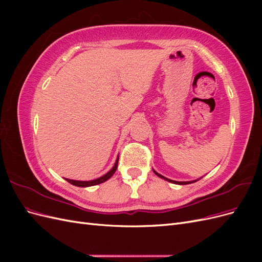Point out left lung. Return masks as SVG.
I'll return each mask as SVG.
<instances>
[{
	"label": "left lung",
	"mask_w": 262,
	"mask_h": 262,
	"mask_svg": "<svg viewBox=\"0 0 262 262\" xmlns=\"http://www.w3.org/2000/svg\"><path fill=\"white\" fill-rule=\"evenodd\" d=\"M153 171L155 172V175H157L158 177L160 178H162V179H164V180H167V181H169V182H171V184H176V185H188V184H192V182H195V181H198V180H200L201 178H199V179H195V180H191V181H176V180H171V179H168V178H166V177H164L163 175H161V173H158L157 171H155L154 169H153Z\"/></svg>",
	"instance_id": "8db88e82"
}]
</instances>
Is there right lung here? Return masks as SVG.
Returning <instances> with one entry per match:
<instances>
[{
    "mask_svg": "<svg viewBox=\"0 0 262 262\" xmlns=\"http://www.w3.org/2000/svg\"><path fill=\"white\" fill-rule=\"evenodd\" d=\"M118 161H119V156L117 157L116 160V163L114 165V167L110 169L107 173H105L104 176H101L97 179H94V180H89V181H82V180H73V179H68V178H64L67 181H69L71 185L73 186H76V187H91V186H96V185H99V184H102V182L107 181L109 178H112L113 175L115 173V171L117 170V167H118Z\"/></svg>",
    "mask_w": 262,
    "mask_h": 262,
    "instance_id": "obj_1",
    "label": "right lung"
}]
</instances>
